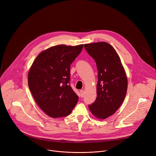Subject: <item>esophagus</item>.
Returning a JSON list of instances; mask_svg holds the SVG:
<instances>
[{"label":"esophagus","instance_id":"1","mask_svg":"<svg viewBox=\"0 0 156 156\" xmlns=\"http://www.w3.org/2000/svg\"><path fill=\"white\" fill-rule=\"evenodd\" d=\"M80 92L81 97H83V95H84V90H81L80 91Z\"/></svg>","mask_w":156,"mask_h":156}]
</instances>
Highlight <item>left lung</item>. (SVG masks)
<instances>
[{
  "instance_id": "obj_1",
  "label": "left lung",
  "mask_w": 156,
  "mask_h": 156,
  "mask_svg": "<svg viewBox=\"0 0 156 156\" xmlns=\"http://www.w3.org/2000/svg\"><path fill=\"white\" fill-rule=\"evenodd\" d=\"M98 70L96 99L89 108L98 119L113 115L122 104L127 89V79L121 59L114 47L105 42L84 44Z\"/></svg>"
}]
</instances>
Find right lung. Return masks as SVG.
Returning a JSON list of instances; mask_svg holds the SVG:
<instances>
[{"label": "right lung", "mask_w": 156, "mask_h": 156, "mask_svg": "<svg viewBox=\"0 0 156 156\" xmlns=\"http://www.w3.org/2000/svg\"><path fill=\"white\" fill-rule=\"evenodd\" d=\"M83 45H58L35 58L28 73V85L40 108L53 118L66 117L79 99L70 87V66L81 52Z\"/></svg>", "instance_id": "right-lung-1"}]
</instances>
